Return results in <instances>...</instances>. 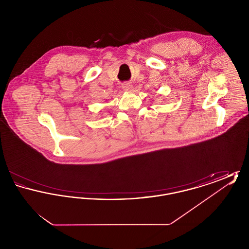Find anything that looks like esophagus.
I'll use <instances>...</instances> for the list:
<instances>
[{"label": "esophagus", "instance_id": "esophagus-1", "mask_svg": "<svg viewBox=\"0 0 249 249\" xmlns=\"http://www.w3.org/2000/svg\"><path fill=\"white\" fill-rule=\"evenodd\" d=\"M132 85L130 83H125L122 85V89H123V90H125V91H131V89H132Z\"/></svg>", "mask_w": 249, "mask_h": 249}]
</instances>
